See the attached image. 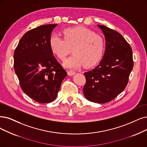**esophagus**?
<instances>
[{
    "label": "esophagus",
    "mask_w": 147,
    "mask_h": 147,
    "mask_svg": "<svg viewBox=\"0 0 147 147\" xmlns=\"http://www.w3.org/2000/svg\"><path fill=\"white\" fill-rule=\"evenodd\" d=\"M67 74H68V75H70V76H72V75H74L75 74V72H74V71H71V70H69V71L67 72Z\"/></svg>",
    "instance_id": "obj_1"
}]
</instances>
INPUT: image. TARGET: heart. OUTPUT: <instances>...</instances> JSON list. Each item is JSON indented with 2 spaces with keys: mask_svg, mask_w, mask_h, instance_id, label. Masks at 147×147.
<instances>
[{
  "mask_svg": "<svg viewBox=\"0 0 147 147\" xmlns=\"http://www.w3.org/2000/svg\"><path fill=\"white\" fill-rule=\"evenodd\" d=\"M63 38L53 35L49 40L51 49L60 60L72 49L74 54L64 61V66L77 69L83 64L85 67L95 65L101 60L105 51L104 39L90 29L77 27L66 28L63 31Z\"/></svg>",
  "mask_w": 147,
  "mask_h": 147,
  "instance_id": "1",
  "label": "heart"
}]
</instances>
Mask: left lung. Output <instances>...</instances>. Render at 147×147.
Masks as SVG:
<instances>
[{
  "label": "left lung",
  "instance_id": "1",
  "mask_svg": "<svg viewBox=\"0 0 147 147\" xmlns=\"http://www.w3.org/2000/svg\"><path fill=\"white\" fill-rule=\"evenodd\" d=\"M97 26L104 35L105 52L98 65L84 73L86 83L83 93L89 101L103 104L125 89L133 60L131 46L119 32L104 25Z\"/></svg>",
  "mask_w": 147,
  "mask_h": 147
}]
</instances>
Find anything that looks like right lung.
Here are the masks:
<instances>
[{"label": "right lung", "mask_w": 147, "mask_h": 147, "mask_svg": "<svg viewBox=\"0 0 147 147\" xmlns=\"http://www.w3.org/2000/svg\"><path fill=\"white\" fill-rule=\"evenodd\" d=\"M57 24L45 25L26 32L14 53V67L22 90L39 103L57 98L67 72L54 57L49 40Z\"/></svg>", "instance_id": "1"}]
</instances>
